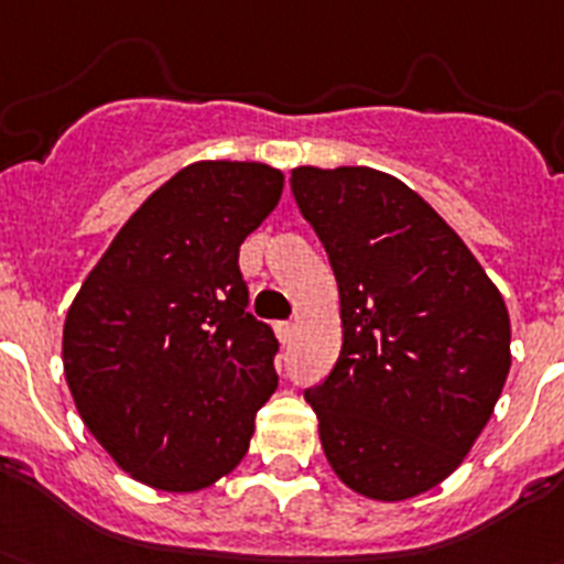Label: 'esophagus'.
Segmentation results:
<instances>
[{
    "label": "esophagus",
    "instance_id": "1",
    "mask_svg": "<svg viewBox=\"0 0 564 564\" xmlns=\"http://www.w3.org/2000/svg\"><path fill=\"white\" fill-rule=\"evenodd\" d=\"M292 332H295V326H292V323H289V321L275 323V335H278V340H281V343L292 340Z\"/></svg>",
    "mask_w": 564,
    "mask_h": 564
}]
</instances>
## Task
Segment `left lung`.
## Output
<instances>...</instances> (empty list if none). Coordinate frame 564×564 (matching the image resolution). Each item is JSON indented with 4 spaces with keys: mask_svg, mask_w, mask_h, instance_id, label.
<instances>
[{
    "mask_svg": "<svg viewBox=\"0 0 564 564\" xmlns=\"http://www.w3.org/2000/svg\"><path fill=\"white\" fill-rule=\"evenodd\" d=\"M292 195L340 292L335 369L306 389L337 477L400 502L440 486L511 369L506 301L463 238L394 175L297 166Z\"/></svg>",
    "mask_w": 564,
    "mask_h": 564,
    "instance_id": "1",
    "label": "left lung"
}]
</instances>
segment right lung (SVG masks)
Instances as JSON below:
<instances>
[{
	"mask_svg": "<svg viewBox=\"0 0 564 564\" xmlns=\"http://www.w3.org/2000/svg\"><path fill=\"white\" fill-rule=\"evenodd\" d=\"M281 189V170L254 161L184 166L130 215L67 310L78 414L144 486L187 494L232 471L278 389L275 332L247 312L238 249Z\"/></svg>",
	"mask_w": 564,
	"mask_h": 564,
	"instance_id": "obj_1",
	"label": "right lung"
}]
</instances>
